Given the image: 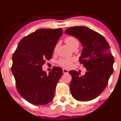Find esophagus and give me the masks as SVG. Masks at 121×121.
Here are the masks:
<instances>
[{
  "label": "esophagus",
  "mask_w": 121,
  "mask_h": 121,
  "mask_svg": "<svg viewBox=\"0 0 121 121\" xmlns=\"http://www.w3.org/2000/svg\"><path fill=\"white\" fill-rule=\"evenodd\" d=\"M63 72L64 74H67L69 73V70L66 69H63Z\"/></svg>",
  "instance_id": "1"
}]
</instances>
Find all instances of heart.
<instances>
[{
	"label": "heart",
	"instance_id": "obj_1",
	"mask_svg": "<svg viewBox=\"0 0 121 121\" xmlns=\"http://www.w3.org/2000/svg\"><path fill=\"white\" fill-rule=\"evenodd\" d=\"M65 42L70 47H71L75 43L78 42V40L76 37L74 36H68L65 38ZM57 48H58V45H56L54 47V51L56 52L57 50ZM76 60V59L74 58H61L58 60V63L59 65L62 66L63 67H66V68H69L72 66L73 62Z\"/></svg>",
	"mask_w": 121,
	"mask_h": 121
}]
</instances>
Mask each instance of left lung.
<instances>
[{
	"mask_svg": "<svg viewBox=\"0 0 121 121\" xmlns=\"http://www.w3.org/2000/svg\"><path fill=\"white\" fill-rule=\"evenodd\" d=\"M65 32L81 41L83 48L79 61L87 70L82 77L78 71H69L71 93L77 100H92L104 90L114 71L110 47L102 35L87 27H70Z\"/></svg>",
	"mask_w": 121,
	"mask_h": 121,
	"instance_id": "left-lung-1",
	"label": "left lung"
}]
</instances>
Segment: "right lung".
I'll return each mask as SVG.
<instances>
[{"label": "right lung", "instance_id": "add662e5", "mask_svg": "<svg viewBox=\"0 0 121 121\" xmlns=\"http://www.w3.org/2000/svg\"><path fill=\"white\" fill-rule=\"evenodd\" d=\"M62 32L61 28L37 30L23 37L13 53L11 71L17 89L30 103L44 105L54 97L63 71L54 66L47 74L42 66L52 58Z\"/></svg>", "mask_w": 121, "mask_h": 121}]
</instances>
